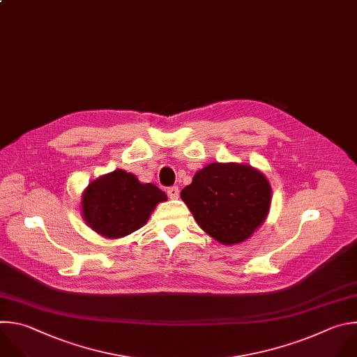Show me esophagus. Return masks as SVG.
<instances>
[{
  "instance_id": "obj_1",
  "label": "esophagus",
  "mask_w": 357,
  "mask_h": 357,
  "mask_svg": "<svg viewBox=\"0 0 357 357\" xmlns=\"http://www.w3.org/2000/svg\"><path fill=\"white\" fill-rule=\"evenodd\" d=\"M178 192H180V191H178V187H176V185H174V187H170V188L167 190V194H169V197H170L172 199H177V198H178Z\"/></svg>"
}]
</instances>
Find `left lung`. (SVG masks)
<instances>
[{
  "mask_svg": "<svg viewBox=\"0 0 357 357\" xmlns=\"http://www.w3.org/2000/svg\"><path fill=\"white\" fill-rule=\"evenodd\" d=\"M181 199L204 232L222 245H238L264 224L271 185L250 165L217 162L194 174L181 190Z\"/></svg>",
  "mask_w": 357,
  "mask_h": 357,
  "instance_id": "obj_1",
  "label": "left lung"
}]
</instances>
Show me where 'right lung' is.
Returning <instances> with one entry per match:
<instances>
[{
    "label": "right lung",
    "instance_id": "obj_1",
    "mask_svg": "<svg viewBox=\"0 0 357 357\" xmlns=\"http://www.w3.org/2000/svg\"><path fill=\"white\" fill-rule=\"evenodd\" d=\"M167 195L152 183H140L122 169L89 183L82 194L84 222L98 235L119 239L146 225L151 213Z\"/></svg>",
    "mask_w": 357,
    "mask_h": 357
}]
</instances>
